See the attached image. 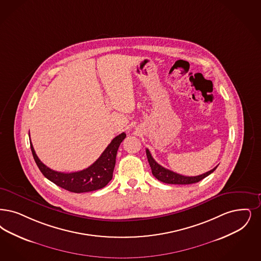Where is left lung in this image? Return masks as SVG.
Returning a JSON list of instances; mask_svg holds the SVG:
<instances>
[{
	"instance_id": "8db88e82",
	"label": "left lung",
	"mask_w": 261,
	"mask_h": 261,
	"mask_svg": "<svg viewBox=\"0 0 261 261\" xmlns=\"http://www.w3.org/2000/svg\"><path fill=\"white\" fill-rule=\"evenodd\" d=\"M146 157H147V161L149 163V166L151 169L152 175L156 177L158 180L165 182V184H170V185H191V184H195L198 182L201 179L208 177L210 174H212L217 167L212 169L211 171H208L205 174L195 176V177H187V176H182L177 174L173 171H170L166 168L162 167L161 165H159L156 161L153 159V157L151 156L149 150L146 148Z\"/></svg>"
}]
</instances>
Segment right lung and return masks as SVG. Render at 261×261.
Masks as SVG:
<instances>
[{"mask_svg":"<svg viewBox=\"0 0 261 261\" xmlns=\"http://www.w3.org/2000/svg\"><path fill=\"white\" fill-rule=\"evenodd\" d=\"M125 137L124 132L116 136L92 165L73 173L57 172L45 166L37 156L32 143L30 146L35 162L44 177L68 191L83 193L105 188L113 178L117 149Z\"/></svg>","mask_w":261,"mask_h":261,"instance_id":"add662e5","label":"right lung"}]
</instances>
